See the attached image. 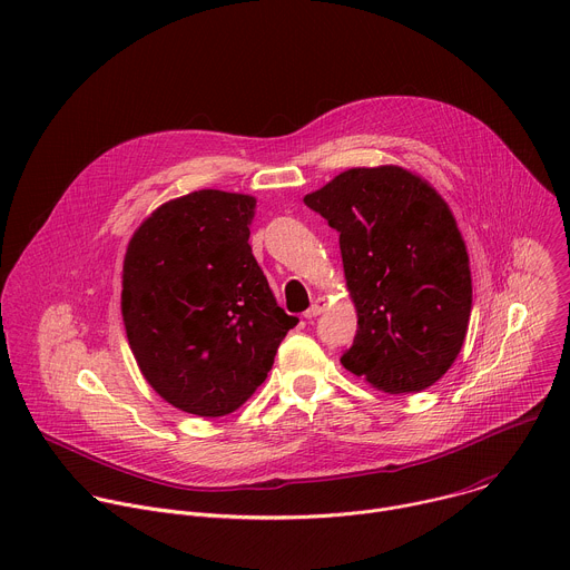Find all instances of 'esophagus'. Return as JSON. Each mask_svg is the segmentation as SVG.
<instances>
[{
    "mask_svg": "<svg viewBox=\"0 0 570 570\" xmlns=\"http://www.w3.org/2000/svg\"><path fill=\"white\" fill-rule=\"evenodd\" d=\"M324 308H327V299L317 297V299H313V304L304 311V317H306V320H313V317H317Z\"/></svg>",
    "mask_w": 570,
    "mask_h": 570,
    "instance_id": "34e87169",
    "label": "esophagus"
}]
</instances>
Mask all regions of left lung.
<instances>
[{
	"mask_svg": "<svg viewBox=\"0 0 570 570\" xmlns=\"http://www.w3.org/2000/svg\"><path fill=\"white\" fill-rule=\"evenodd\" d=\"M304 205L341 234L358 330L341 356L374 387L420 392L458 358L471 315L469 255L444 198L401 167L350 169Z\"/></svg>",
	"mask_w": 570,
	"mask_h": 570,
	"instance_id": "left-lung-1",
	"label": "left lung"
}]
</instances>
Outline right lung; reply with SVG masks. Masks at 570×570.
Segmentation results:
<instances>
[{"label":"right lung","mask_w":570,"mask_h":570,"mask_svg":"<svg viewBox=\"0 0 570 570\" xmlns=\"http://www.w3.org/2000/svg\"><path fill=\"white\" fill-rule=\"evenodd\" d=\"M257 200L200 189L157 207L124 259L128 345L150 387L176 409L223 417L266 381L297 324L250 248Z\"/></svg>","instance_id":"add662e5"}]
</instances>
